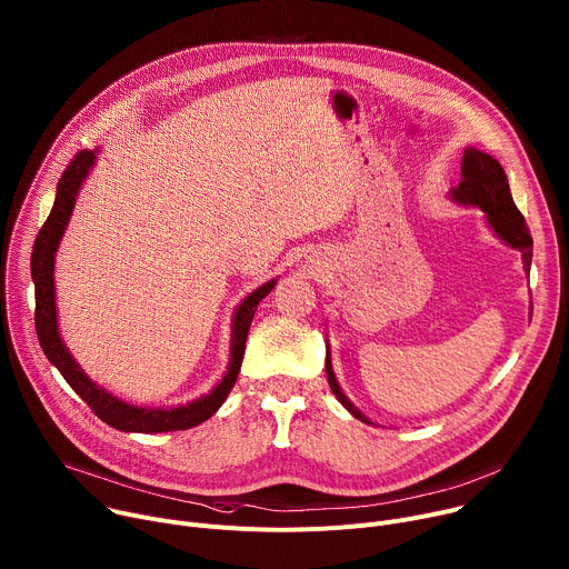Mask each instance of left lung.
Returning <instances> with one entry per match:
<instances>
[{"label":"left lung","instance_id":"obj_1","mask_svg":"<svg viewBox=\"0 0 569 569\" xmlns=\"http://www.w3.org/2000/svg\"><path fill=\"white\" fill-rule=\"evenodd\" d=\"M452 198L461 204H475L481 211H486V218H489L491 227L496 229V233L507 240L511 248L522 252V261H525V270H531V250H533V238L527 229L525 216L518 211L513 198H511V189H509V180L505 169L500 167V161L493 159L491 154H486L477 148H466L463 159H461V182L457 189L450 191ZM327 376H329V385L336 393V398L345 405V408L360 421H367L358 410L356 405L342 393L333 367H331V358L327 351Z\"/></svg>","mask_w":569,"mask_h":569}]
</instances>
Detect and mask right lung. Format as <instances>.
I'll list each match as a JSON object with an SVG mask.
<instances>
[{
	"mask_svg": "<svg viewBox=\"0 0 569 569\" xmlns=\"http://www.w3.org/2000/svg\"><path fill=\"white\" fill-rule=\"evenodd\" d=\"M97 154L92 150H80L73 154V159L62 171V178L58 182L56 202L53 209L42 224L36 242H33V254H31V277L36 283V331L40 347L49 362L62 373V378L69 382V387L83 398L92 412L106 421L108 426L121 430V432H173V430H189L193 426H200L211 415L218 412L220 405L224 402L227 393L231 391L242 353H246V340L250 333V323L254 319L259 301L274 288V281H268L266 286L257 288L246 301H242L233 315V329H231V358L229 369L224 378L218 382L216 389H211L207 396L180 405V408L171 410H159V408H137V405H128L112 393H108L103 387H97L86 371L76 365V360L69 356L67 347L62 345L58 336V323H56V295H53V257L60 246V238L64 233L67 220L73 211L76 193L83 184L86 176L90 173Z\"/></svg>",
	"mask_w": 569,
	"mask_h": 569,
	"instance_id": "obj_1",
	"label": "right lung"
}]
</instances>
